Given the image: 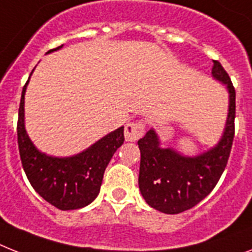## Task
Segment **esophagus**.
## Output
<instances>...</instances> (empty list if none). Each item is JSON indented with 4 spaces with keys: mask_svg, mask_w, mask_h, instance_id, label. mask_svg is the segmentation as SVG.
<instances>
[{
    "mask_svg": "<svg viewBox=\"0 0 252 252\" xmlns=\"http://www.w3.org/2000/svg\"><path fill=\"white\" fill-rule=\"evenodd\" d=\"M145 130V125L143 121L128 122L125 126V139L126 141H136L143 136Z\"/></svg>",
    "mask_w": 252,
    "mask_h": 252,
    "instance_id": "esophagus-1",
    "label": "esophagus"
}]
</instances>
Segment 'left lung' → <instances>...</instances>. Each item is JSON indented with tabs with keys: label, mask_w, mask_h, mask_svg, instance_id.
Masks as SVG:
<instances>
[{
	"label": "left lung",
	"mask_w": 252,
	"mask_h": 252,
	"mask_svg": "<svg viewBox=\"0 0 252 252\" xmlns=\"http://www.w3.org/2000/svg\"><path fill=\"white\" fill-rule=\"evenodd\" d=\"M213 62L214 78L226 85L229 93V112L219 143L202 155L187 157L171 148H161L153 128L138 141L139 188L147 203L161 213H183L201 202L215 188L228 163L234 138L236 90L223 65Z\"/></svg>",
	"instance_id": "8db88e82"
}]
</instances>
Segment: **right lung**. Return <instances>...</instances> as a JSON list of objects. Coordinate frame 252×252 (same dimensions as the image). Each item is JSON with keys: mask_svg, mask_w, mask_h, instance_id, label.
Instances as JSON below:
<instances>
[{"mask_svg": "<svg viewBox=\"0 0 252 252\" xmlns=\"http://www.w3.org/2000/svg\"><path fill=\"white\" fill-rule=\"evenodd\" d=\"M27 85L28 82L23 87L18 117L19 153L27 178L39 196L56 209L65 211L85 207L99 194L104 171L114 152L124 144V126L105 135L78 155L64 158L50 157L33 145L24 127Z\"/></svg>", "mask_w": 252, "mask_h": 252, "instance_id": "obj_1", "label": "right lung"}]
</instances>
